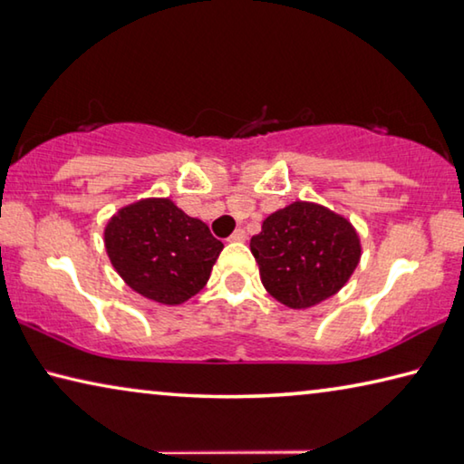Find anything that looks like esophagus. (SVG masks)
Here are the masks:
<instances>
[{"instance_id": "1", "label": "esophagus", "mask_w": 464, "mask_h": 464, "mask_svg": "<svg viewBox=\"0 0 464 464\" xmlns=\"http://www.w3.org/2000/svg\"><path fill=\"white\" fill-rule=\"evenodd\" d=\"M246 231L244 229H237V231H233V235L229 237V241H235V244H239V241H246Z\"/></svg>"}]
</instances>
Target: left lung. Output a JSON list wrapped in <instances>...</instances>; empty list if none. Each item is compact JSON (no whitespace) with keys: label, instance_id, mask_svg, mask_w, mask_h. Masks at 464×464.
<instances>
[{"label":"left lung","instance_id":"obj_1","mask_svg":"<svg viewBox=\"0 0 464 464\" xmlns=\"http://www.w3.org/2000/svg\"><path fill=\"white\" fill-rule=\"evenodd\" d=\"M264 289L291 310H307L343 289L362 258L347 218L314 202H293L264 218L249 241Z\"/></svg>","mask_w":464,"mask_h":464}]
</instances>
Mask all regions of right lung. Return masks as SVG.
Returning a JSON list of instances; mask_svg holds the SVG:
<instances>
[{"label":"right lung","instance_id":"1","mask_svg":"<svg viewBox=\"0 0 464 464\" xmlns=\"http://www.w3.org/2000/svg\"><path fill=\"white\" fill-rule=\"evenodd\" d=\"M105 247L130 289L157 304L179 305L208 283L223 244L169 198H146L109 218Z\"/></svg>","mask_w":464,"mask_h":464}]
</instances>
